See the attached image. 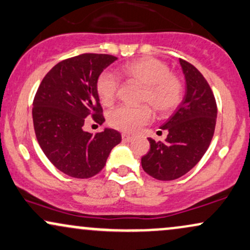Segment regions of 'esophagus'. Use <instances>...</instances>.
<instances>
[{
    "instance_id": "1",
    "label": "esophagus",
    "mask_w": 250,
    "mask_h": 250,
    "mask_svg": "<svg viewBox=\"0 0 250 250\" xmlns=\"http://www.w3.org/2000/svg\"><path fill=\"white\" fill-rule=\"evenodd\" d=\"M133 140H134V137L130 136V135L122 134V141H125V142H131Z\"/></svg>"
}]
</instances>
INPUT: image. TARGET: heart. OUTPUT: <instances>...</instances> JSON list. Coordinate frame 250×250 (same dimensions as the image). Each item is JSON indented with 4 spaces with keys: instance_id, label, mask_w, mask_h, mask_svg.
Wrapping results in <instances>:
<instances>
[{
    "instance_id": "1",
    "label": "heart",
    "mask_w": 250,
    "mask_h": 250,
    "mask_svg": "<svg viewBox=\"0 0 250 250\" xmlns=\"http://www.w3.org/2000/svg\"><path fill=\"white\" fill-rule=\"evenodd\" d=\"M122 74L129 81L144 86L141 102L154 108L158 115H167L179 106L183 100L184 87L178 76L171 73L170 66L162 60L144 57L128 62L122 67ZM119 78L113 72L106 71L96 81V92L104 106L115 102L119 93ZM149 106H120L108 114L110 127L125 133H136L151 120Z\"/></svg>"
}]
</instances>
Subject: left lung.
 Returning <instances> with one entry per match:
<instances>
[{"label":"left lung","mask_w":250,"mask_h":250,"mask_svg":"<svg viewBox=\"0 0 250 250\" xmlns=\"http://www.w3.org/2000/svg\"><path fill=\"white\" fill-rule=\"evenodd\" d=\"M186 80L184 100L162 125L167 131L165 141L148 138L150 150L141 163L149 176L173 180L188 173L208 149L214 134L216 102L207 80L193 65L179 59Z\"/></svg>","instance_id":"8db88e82"}]
</instances>
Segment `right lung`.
Listing matches in <instances>:
<instances>
[{"label": "right lung", "instance_id": "add662e5", "mask_svg": "<svg viewBox=\"0 0 250 250\" xmlns=\"http://www.w3.org/2000/svg\"><path fill=\"white\" fill-rule=\"evenodd\" d=\"M112 55L83 53L58 62L42 80L34 99L36 137L57 169L73 178H91L106 165L121 134L106 128L93 135L83 131L87 117L104 121L96 92L101 72L115 62Z\"/></svg>", "mask_w": 250, "mask_h": 250}]
</instances>
